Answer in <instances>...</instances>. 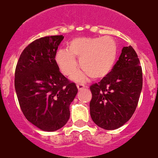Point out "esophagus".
Instances as JSON below:
<instances>
[{
	"mask_svg": "<svg viewBox=\"0 0 158 158\" xmlns=\"http://www.w3.org/2000/svg\"><path fill=\"white\" fill-rule=\"evenodd\" d=\"M77 88L79 90H81V89H84V88H85V87H87L86 85H85L84 84H81V83H78L77 85Z\"/></svg>",
	"mask_w": 158,
	"mask_h": 158,
	"instance_id": "34e87169",
	"label": "esophagus"
}]
</instances>
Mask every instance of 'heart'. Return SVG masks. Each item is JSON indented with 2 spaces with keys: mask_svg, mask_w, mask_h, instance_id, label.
I'll list each match as a JSON object with an SVG mask.
<instances>
[{
  "mask_svg": "<svg viewBox=\"0 0 158 158\" xmlns=\"http://www.w3.org/2000/svg\"><path fill=\"white\" fill-rule=\"evenodd\" d=\"M118 54V45L112 36L77 37L72 40L67 49L59 50L55 60L60 71L65 76H71L79 66L82 71L73 76L77 81H84L86 76L94 79H100L108 75L114 67Z\"/></svg>",
  "mask_w": 158,
  "mask_h": 158,
  "instance_id": "heart-1",
  "label": "heart"
}]
</instances>
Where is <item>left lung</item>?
I'll return each mask as SVG.
<instances>
[{
    "label": "left lung",
    "mask_w": 158,
    "mask_h": 158,
    "mask_svg": "<svg viewBox=\"0 0 158 158\" xmlns=\"http://www.w3.org/2000/svg\"><path fill=\"white\" fill-rule=\"evenodd\" d=\"M143 86L140 62L131 45L123 47L112 71L89 86V111L93 122L115 130L128 122L138 105Z\"/></svg>",
    "instance_id": "8db88e82"
}]
</instances>
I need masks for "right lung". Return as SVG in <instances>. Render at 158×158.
<instances>
[{"instance_id": "right-lung-1", "label": "right lung", "mask_w": 158, "mask_h": 158, "mask_svg": "<svg viewBox=\"0 0 158 158\" xmlns=\"http://www.w3.org/2000/svg\"><path fill=\"white\" fill-rule=\"evenodd\" d=\"M63 40V35L35 40L23 50L15 69L20 108L29 122L45 131H57L66 124L69 105L78 91L75 83L60 73L55 60Z\"/></svg>"}]
</instances>
